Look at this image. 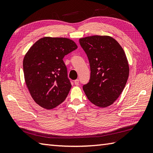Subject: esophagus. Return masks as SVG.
Instances as JSON below:
<instances>
[{"label":"esophagus","instance_id":"obj_1","mask_svg":"<svg viewBox=\"0 0 153 153\" xmlns=\"http://www.w3.org/2000/svg\"><path fill=\"white\" fill-rule=\"evenodd\" d=\"M79 80L78 79H76L74 81V83H75V85H79Z\"/></svg>","mask_w":153,"mask_h":153}]
</instances>
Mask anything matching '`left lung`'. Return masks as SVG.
<instances>
[{"instance_id": "obj_1", "label": "left lung", "mask_w": 153, "mask_h": 153, "mask_svg": "<svg viewBox=\"0 0 153 153\" xmlns=\"http://www.w3.org/2000/svg\"><path fill=\"white\" fill-rule=\"evenodd\" d=\"M89 62L91 76L83 86L87 99L105 108L118 98L129 76V65L120 45L109 36L94 35L80 39Z\"/></svg>"}]
</instances>
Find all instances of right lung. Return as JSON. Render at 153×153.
Listing matches in <instances>:
<instances>
[{
	"label": "right lung",
	"mask_w": 153,
	"mask_h": 153,
	"mask_svg": "<svg viewBox=\"0 0 153 153\" xmlns=\"http://www.w3.org/2000/svg\"><path fill=\"white\" fill-rule=\"evenodd\" d=\"M77 48L67 38L43 37L38 40L24 58L25 83L39 105L50 110L66 99L71 89L63 58Z\"/></svg>",
	"instance_id": "right-lung-1"
}]
</instances>
